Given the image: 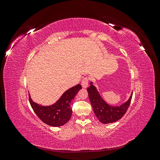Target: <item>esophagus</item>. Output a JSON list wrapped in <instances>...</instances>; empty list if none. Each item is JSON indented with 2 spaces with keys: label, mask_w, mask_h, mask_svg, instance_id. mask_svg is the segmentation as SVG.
Listing matches in <instances>:
<instances>
[{
  "label": "esophagus",
  "mask_w": 160,
  "mask_h": 160,
  "mask_svg": "<svg viewBox=\"0 0 160 160\" xmlns=\"http://www.w3.org/2000/svg\"><path fill=\"white\" fill-rule=\"evenodd\" d=\"M89 79L88 78V77H84V78L82 79V81H81L82 87H83V88H86L89 85Z\"/></svg>",
  "instance_id": "obj_1"
}]
</instances>
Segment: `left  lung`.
I'll return each mask as SVG.
<instances>
[{
	"mask_svg": "<svg viewBox=\"0 0 160 160\" xmlns=\"http://www.w3.org/2000/svg\"><path fill=\"white\" fill-rule=\"evenodd\" d=\"M90 85L88 88L89 98L97 118L104 124L117 122L122 118L129 108L133 93L126 102L119 106H112L103 99L91 81Z\"/></svg>",
	"mask_w": 160,
	"mask_h": 160,
	"instance_id": "left-lung-1",
	"label": "left lung"
}]
</instances>
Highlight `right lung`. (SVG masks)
<instances>
[{"instance_id": "add662e5", "label": "right lung", "mask_w": 160, "mask_h": 160, "mask_svg": "<svg viewBox=\"0 0 160 160\" xmlns=\"http://www.w3.org/2000/svg\"><path fill=\"white\" fill-rule=\"evenodd\" d=\"M82 89L80 84L67 90L56 103L49 106H42L34 102L29 95L31 107L42 122L53 127H59L69 122L72 115L71 105L76 94Z\"/></svg>"}]
</instances>
